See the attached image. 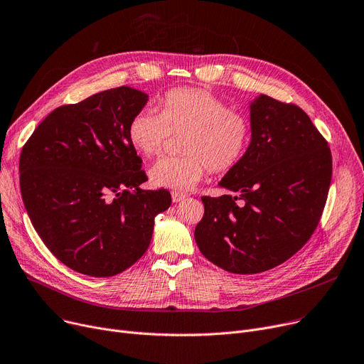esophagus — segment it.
Returning <instances> with one entry per match:
<instances>
[{
	"label": "esophagus",
	"mask_w": 364,
	"mask_h": 364,
	"mask_svg": "<svg viewBox=\"0 0 364 364\" xmlns=\"http://www.w3.org/2000/svg\"><path fill=\"white\" fill-rule=\"evenodd\" d=\"M171 196H172V202H174V203H178V202H181V200H184L187 198V195L180 193V192H172Z\"/></svg>",
	"instance_id": "esophagus-1"
}]
</instances>
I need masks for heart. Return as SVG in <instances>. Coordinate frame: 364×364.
I'll list each match as a JSON object with an SVG mask.
<instances>
[{
  "label": "heart",
  "instance_id": "b5f03b06",
  "mask_svg": "<svg viewBox=\"0 0 364 364\" xmlns=\"http://www.w3.org/2000/svg\"><path fill=\"white\" fill-rule=\"evenodd\" d=\"M171 134H183L178 158H162L149 171L153 186L176 192L192 190L208 172H227L245 158L252 122L218 95L203 88L166 91L158 112L141 109L128 124V139L146 158L159 155Z\"/></svg>",
  "mask_w": 364,
  "mask_h": 364
}]
</instances>
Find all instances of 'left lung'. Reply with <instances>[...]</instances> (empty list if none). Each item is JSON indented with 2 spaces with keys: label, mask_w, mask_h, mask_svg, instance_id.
Segmentation results:
<instances>
[{
  "label": "left lung",
  "mask_w": 364,
  "mask_h": 364,
  "mask_svg": "<svg viewBox=\"0 0 364 364\" xmlns=\"http://www.w3.org/2000/svg\"><path fill=\"white\" fill-rule=\"evenodd\" d=\"M251 122L250 149L220 183L233 195L203 196L195 230L205 258L236 274L295 255L318 225L332 178L331 147L299 106L262 94Z\"/></svg>",
  "instance_id": "left-lung-1"
}]
</instances>
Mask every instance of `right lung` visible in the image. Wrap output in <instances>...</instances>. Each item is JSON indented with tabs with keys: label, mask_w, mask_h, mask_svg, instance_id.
<instances>
[{
	"label": "right lung",
	"mask_w": 364,
	"mask_h": 364,
	"mask_svg": "<svg viewBox=\"0 0 364 364\" xmlns=\"http://www.w3.org/2000/svg\"><path fill=\"white\" fill-rule=\"evenodd\" d=\"M147 102L129 87L54 109L25 143L21 192L36 233L69 269L119 274L147 251L155 217L171 205L165 188L143 190L141 158L128 124Z\"/></svg>",
	"instance_id": "obj_1"
}]
</instances>
